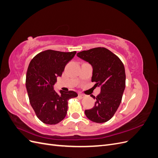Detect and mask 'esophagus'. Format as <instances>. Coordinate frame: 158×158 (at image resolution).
<instances>
[{"mask_svg":"<svg viewBox=\"0 0 158 158\" xmlns=\"http://www.w3.org/2000/svg\"><path fill=\"white\" fill-rule=\"evenodd\" d=\"M78 96H79L80 98H84V97H85V95H84V94H83L80 93V94H78Z\"/></svg>","mask_w":158,"mask_h":158,"instance_id":"esophagus-1","label":"esophagus"}]
</instances>
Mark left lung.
<instances>
[{"mask_svg":"<svg viewBox=\"0 0 158 158\" xmlns=\"http://www.w3.org/2000/svg\"><path fill=\"white\" fill-rule=\"evenodd\" d=\"M77 56L93 67L92 82L101 86V92L95 99L92 109L85 110L90 121L106 123L111 119L120 105L125 88L126 74L123 62L113 52L105 47H95L77 53Z\"/></svg>","mask_w":158,"mask_h":158,"instance_id":"obj_1","label":"left lung"}]
</instances>
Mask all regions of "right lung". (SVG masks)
<instances>
[{"instance_id": "add662e5", "label": "right lung", "mask_w": 158, "mask_h": 158, "mask_svg": "<svg viewBox=\"0 0 158 158\" xmlns=\"http://www.w3.org/2000/svg\"><path fill=\"white\" fill-rule=\"evenodd\" d=\"M76 51L46 50L33 57L28 66L26 85L30 103L37 118L47 125H56L65 118L68 102L78 96L74 91L53 89L56 76H60L65 66Z\"/></svg>"}]
</instances>
